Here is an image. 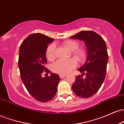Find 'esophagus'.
I'll use <instances>...</instances> for the list:
<instances>
[{
    "label": "esophagus",
    "instance_id": "34e87169",
    "mask_svg": "<svg viewBox=\"0 0 124 124\" xmlns=\"http://www.w3.org/2000/svg\"><path fill=\"white\" fill-rule=\"evenodd\" d=\"M65 76H66V75H65V74H60V75H59V77H60V78H65Z\"/></svg>",
    "mask_w": 124,
    "mask_h": 124
}]
</instances>
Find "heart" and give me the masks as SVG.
Returning a JSON list of instances; mask_svg holds the SVG:
<instances>
[{"instance_id":"heart-1","label":"heart","mask_w":124,"mask_h":124,"mask_svg":"<svg viewBox=\"0 0 124 124\" xmlns=\"http://www.w3.org/2000/svg\"><path fill=\"white\" fill-rule=\"evenodd\" d=\"M63 45L69 50L72 51V55L78 61H83L86 59L87 52L84 48H78L79 44L76 41L67 40L64 41ZM56 46L54 44H50L46 48V57L49 61H53L55 59ZM77 61L74 58L62 60L59 59L52 65V70L55 73L66 74L70 72L77 65Z\"/></svg>"}]
</instances>
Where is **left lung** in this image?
I'll return each mask as SVG.
<instances>
[{
    "instance_id": "8db88e82",
    "label": "left lung",
    "mask_w": 124,
    "mask_h": 124,
    "mask_svg": "<svg viewBox=\"0 0 124 124\" xmlns=\"http://www.w3.org/2000/svg\"><path fill=\"white\" fill-rule=\"evenodd\" d=\"M70 38L82 40L87 46L86 61L78 69L82 75L75 76L72 90L78 96L89 98L98 92L106 78L108 59L106 42L93 31H82Z\"/></svg>"
}]
</instances>
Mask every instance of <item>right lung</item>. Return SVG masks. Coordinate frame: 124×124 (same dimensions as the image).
Masks as SVG:
<instances>
[{"label": "right lung", "mask_w": 124, "mask_h": 124, "mask_svg": "<svg viewBox=\"0 0 124 124\" xmlns=\"http://www.w3.org/2000/svg\"><path fill=\"white\" fill-rule=\"evenodd\" d=\"M54 40L42 34H32L20 46L18 63L23 83L32 97L43 103L55 97L61 80L57 74L50 73V76L44 78L41 75L50 72L45 68V54L48 45Z\"/></svg>", "instance_id": "add662e5"}]
</instances>
